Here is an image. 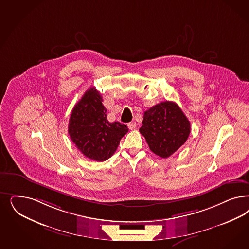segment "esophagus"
Returning a JSON list of instances; mask_svg holds the SVG:
<instances>
[{
	"mask_svg": "<svg viewBox=\"0 0 249 249\" xmlns=\"http://www.w3.org/2000/svg\"><path fill=\"white\" fill-rule=\"evenodd\" d=\"M127 126H128V128L130 129V130H133V129H135L137 127V123H136V122H130V123H128Z\"/></svg>",
	"mask_w": 249,
	"mask_h": 249,
	"instance_id": "1",
	"label": "esophagus"
}]
</instances>
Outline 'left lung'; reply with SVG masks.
Here are the masks:
<instances>
[{
    "mask_svg": "<svg viewBox=\"0 0 249 249\" xmlns=\"http://www.w3.org/2000/svg\"><path fill=\"white\" fill-rule=\"evenodd\" d=\"M139 132L150 150L167 159L184 144L191 133V124L178 105L162 102L145 111Z\"/></svg>",
    "mask_w": 249,
    "mask_h": 249,
    "instance_id": "1",
    "label": "left lung"
}]
</instances>
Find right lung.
<instances>
[{"label": "right lung", "instance_id": "1", "mask_svg": "<svg viewBox=\"0 0 249 249\" xmlns=\"http://www.w3.org/2000/svg\"><path fill=\"white\" fill-rule=\"evenodd\" d=\"M106 112L101 93L92 87L74 106L69 122L71 139L80 152L92 160L110 159L121 138L128 132L125 124L107 120Z\"/></svg>", "mask_w": 249, "mask_h": 249}]
</instances>
